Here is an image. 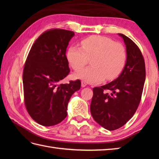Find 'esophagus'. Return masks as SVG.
Instances as JSON below:
<instances>
[{
	"label": "esophagus",
	"mask_w": 159,
	"mask_h": 159,
	"mask_svg": "<svg viewBox=\"0 0 159 159\" xmlns=\"http://www.w3.org/2000/svg\"><path fill=\"white\" fill-rule=\"evenodd\" d=\"M87 85V84L86 82H85V81H82V82H81V87H86Z\"/></svg>",
	"instance_id": "1"
}]
</instances>
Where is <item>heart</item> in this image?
Here are the masks:
<instances>
[{"instance_id":"1","label":"heart","mask_w":159,"mask_h":159,"mask_svg":"<svg viewBox=\"0 0 159 159\" xmlns=\"http://www.w3.org/2000/svg\"><path fill=\"white\" fill-rule=\"evenodd\" d=\"M81 48L70 46L67 52V59L71 67L79 71L91 60L90 67L76 74V78L89 83L96 84L104 79L111 80L123 70L126 59V52L120 43L103 36H90L80 42Z\"/></svg>"}]
</instances>
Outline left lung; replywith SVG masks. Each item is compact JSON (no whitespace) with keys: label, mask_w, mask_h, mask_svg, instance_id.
I'll return each instance as SVG.
<instances>
[{"label":"left lung","mask_w":159,"mask_h":159,"mask_svg":"<svg viewBox=\"0 0 159 159\" xmlns=\"http://www.w3.org/2000/svg\"><path fill=\"white\" fill-rule=\"evenodd\" d=\"M126 49V62L116 80L94 87L90 111L101 126L114 130L123 126L136 112L142 95L146 67L143 57L135 43L121 33ZM108 90L111 92L108 93Z\"/></svg>","instance_id":"8db88e82"}]
</instances>
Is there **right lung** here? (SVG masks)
Listing matches in <instances>:
<instances>
[{"instance_id": "1", "label": "right lung", "mask_w": 159, "mask_h": 159, "mask_svg": "<svg viewBox=\"0 0 159 159\" xmlns=\"http://www.w3.org/2000/svg\"><path fill=\"white\" fill-rule=\"evenodd\" d=\"M73 31L54 29L45 31L32 46L23 71L25 106L39 124L54 126L67 116L72 94L80 88V80L61 81L70 72L66 55Z\"/></svg>"}]
</instances>
